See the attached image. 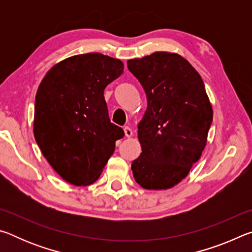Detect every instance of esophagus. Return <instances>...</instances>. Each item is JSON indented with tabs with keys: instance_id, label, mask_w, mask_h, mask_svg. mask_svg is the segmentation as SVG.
<instances>
[{
	"instance_id": "1",
	"label": "esophagus",
	"mask_w": 252,
	"mask_h": 252,
	"mask_svg": "<svg viewBox=\"0 0 252 252\" xmlns=\"http://www.w3.org/2000/svg\"><path fill=\"white\" fill-rule=\"evenodd\" d=\"M125 134H126V138H130V136H132V134H133V132H132L131 127H129V126H126L125 127Z\"/></svg>"
}]
</instances>
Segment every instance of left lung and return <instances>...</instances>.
<instances>
[{
	"instance_id": "obj_1",
	"label": "left lung",
	"mask_w": 252,
	"mask_h": 252,
	"mask_svg": "<svg viewBox=\"0 0 252 252\" xmlns=\"http://www.w3.org/2000/svg\"><path fill=\"white\" fill-rule=\"evenodd\" d=\"M127 67L147 94L138 125L142 152L131 164L138 185L167 190L185 179L201 157L213 119L201 76L177 53L129 60Z\"/></svg>"
}]
</instances>
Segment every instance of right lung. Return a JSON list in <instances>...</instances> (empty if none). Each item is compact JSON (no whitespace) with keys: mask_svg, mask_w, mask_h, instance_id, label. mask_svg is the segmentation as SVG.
Returning <instances> with one entry per match:
<instances>
[{"mask_svg":"<svg viewBox=\"0 0 252 252\" xmlns=\"http://www.w3.org/2000/svg\"><path fill=\"white\" fill-rule=\"evenodd\" d=\"M122 72L120 60L88 53L57 63L41 81L34 138L54 171L71 185L95 182L125 136L111 123L104 100L105 87Z\"/></svg>","mask_w":252,"mask_h":252,"instance_id":"right-lung-1","label":"right lung"}]
</instances>
